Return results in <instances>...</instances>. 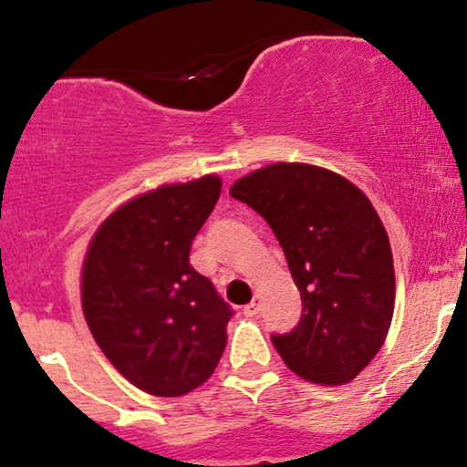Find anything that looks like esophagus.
Wrapping results in <instances>:
<instances>
[{
	"mask_svg": "<svg viewBox=\"0 0 467 467\" xmlns=\"http://www.w3.org/2000/svg\"><path fill=\"white\" fill-rule=\"evenodd\" d=\"M259 312H261V303L256 301V298H254V301L248 303V305H245V307H244V314H245V316H250V318H252V316L259 314Z\"/></svg>",
	"mask_w": 467,
	"mask_h": 467,
	"instance_id": "obj_1",
	"label": "esophagus"
}]
</instances>
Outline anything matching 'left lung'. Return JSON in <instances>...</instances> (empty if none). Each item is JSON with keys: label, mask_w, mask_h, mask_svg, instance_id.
Here are the masks:
<instances>
[{"label": "left lung", "mask_w": 467, "mask_h": 467, "mask_svg": "<svg viewBox=\"0 0 467 467\" xmlns=\"http://www.w3.org/2000/svg\"><path fill=\"white\" fill-rule=\"evenodd\" d=\"M230 195L270 223L301 292L298 325L272 336L278 356L309 382H351L384 345L395 303L389 234L368 197L298 162L254 171Z\"/></svg>", "instance_id": "8db88e82"}]
</instances>
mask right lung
<instances>
[{"mask_svg": "<svg viewBox=\"0 0 467 467\" xmlns=\"http://www.w3.org/2000/svg\"><path fill=\"white\" fill-rule=\"evenodd\" d=\"M219 192L217 175L144 192L105 219L85 254L80 294L89 331L144 393H191L226 349L233 309L189 261Z\"/></svg>", "mask_w": 467, "mask_h": 467, "instance_id": "add662e5", "label": "right lung"}]
</instances>
